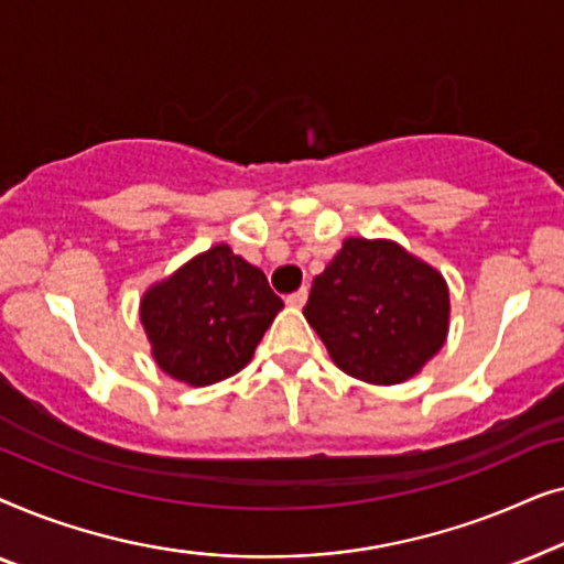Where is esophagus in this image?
<instances>
[{"instance_id": "esophagus-1", "label": "esophagus", "mask_w": 564, "mask_h": 564, "mask_svg": "<svg viewBox=\"0 0 564 564\" xmlns=\"http://www.w3.org/2000/svg\"><path fill=\"white\" fill-rule=\"evenodd\" d=\"M307 303V290L300 288L297 292H292V295H288V305L290 307H303Z\"/></svg>"}]
</instances>
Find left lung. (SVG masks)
Here are the masks:
<instances>
[{"label": "left lung", "mask_w": 564, "mask_h": 564, "mask_svg": "<svg viewBox=\"0 0 564 564\" xmlns=\"http://www.w3.org/2000/svg\"><path fill=\"white\" fill-rule=\"evenodd\" d=\"M303 313L338 369L369 384H398L444 346L449 288L395 241L346 238L313 280Z\"/></svg>", "instance_id": "1"}]
</instances>
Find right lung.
<instances>
[{
	"label": "right lung",
	"mask_w": 564,
	"mask_h": 564,
	"mask_svg": "<svg viewBox=\"0 0 564 564\" xmlns=\"http://www.w3.org/2000/svg\"><path fill=\"white\" fill-rule=\"evenodd\" d=\"M282 307L264 272L218 243L145 290L141 323L159 369L205 388L249 365Z\"/></svg>",
	"instance_id": "add662e5"
}]
</instances>
